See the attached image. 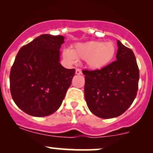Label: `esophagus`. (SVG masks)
<instances>
[{
	"label": "esophagus",
	"instance_id": "esophagus-1",
	"mask_svg": "<svg viewBox=\"0 0 153 153\" xmlns=\"http://www.w3.org/2000/svg\"><path fill=\"white\" fill-rule=\"evenodd\" d=\"M81 73H82L81 69H79V68H76V69H75V74H77V75H81Z\"/></svg>",
	"mask_w": 153,
	"mask_h": 153
}]
</instances>
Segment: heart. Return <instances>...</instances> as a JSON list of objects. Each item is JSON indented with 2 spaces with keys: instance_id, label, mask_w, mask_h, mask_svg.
I'll use <instances>...</instances> for the list:
<instances>
[{
  "instance_id": "1",
  "label": "heart",
  "mask_w": 153,
  "mask_h": 153,
  "mask_svg": "<svg viewBox=\"0 0 153 153\" xmlns=\"http://www.w3.org/2000/svg\"><path fill=\"white\" fill-rule=\"evenodd\" d=\"M116 52V45L112 41H90L76 44L72 50L64 49L63 56L70 63H75L77 58L86 60L89 68L100 69L106 67L113 61Z\"/></svg>"
}]
</instances>
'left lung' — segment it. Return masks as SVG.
Listing matches in <instances>:
<instances>
[{"instance_id":"8db88e82","label":"left lung","mask_w":153,"mask_h":153,"mask_svg":"<svg viewBox=\"0 0 153 153\" xmlns=\"http://www.w3.org/2000/svg\"><path fill=\"white\" fill-rule=\"evenodd\" d=\"M116 61L101 69H84V95L89 110L99 118L122 115L136 97L139 69L131 49L117 41Z\"/></svg>"}]
</instances>
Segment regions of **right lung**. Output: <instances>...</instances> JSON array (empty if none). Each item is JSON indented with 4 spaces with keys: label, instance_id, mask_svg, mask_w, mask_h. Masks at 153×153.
<instances>
[{
    "label": "right lung",
    "instance_id": "obj_1",
    "mask_svg": "<svg viewBox=\"0 0 153 153\" xmlns=\"http://www.w3.org/2000/svg\"><path fill=\"white\" fill-rule=\"evenodd\" d=\"M64 40L62 35H41L17 54L10 71V92L15 104L28 115H51L65 98L75 69L59 63Z\"/></svg>",
    "mask_w": 153,
    "mask_h": 153
}]
</instances>
